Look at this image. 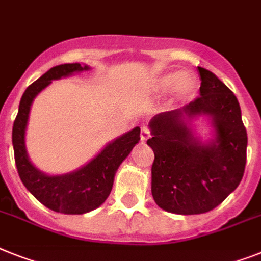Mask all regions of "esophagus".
<instances>
[{"instance_id":"34e87169","label":"esophagus","mask_w":261,"mask_h":261,"mask_svg":"<svg viewBox=\"0 0 261 261\" xmlns=\"http://www.w3.org/2000/svg\"><path fill=\"white\" fill-rule=\"evenodd\" d=\"M149 137H150V130L144 126V128L141 129V143H145L146 140L149 139Z\"/></svg>"}]
</instances>
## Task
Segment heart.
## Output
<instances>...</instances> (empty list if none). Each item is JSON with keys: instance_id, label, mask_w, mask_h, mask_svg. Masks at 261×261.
I'll use <instances>...</instances> for the list:
<instances>
[{"instance_id": "b5f03b06", "label": "heart", "mask_w": 261, "mask_h": 261, "mask_svg": "<svg viewBox=\"0 0 261 261\" xmlns=\"http://www.w3.org/2000/svg\"><path fill=\"white\" fill-rule=\"evenodd\" d=\"M174 88L178 97H188L197 88V80L191 73L171 72L157 77L153 83V90L159 94L168 93Z\"/></svg>"}]
</instances>
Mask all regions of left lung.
<instances>
[{
    "instance_id": "1",
    "label": "left lung",
    "mask_w": 261,
    "mask_h": 261,
    "mask_svg": "<svg viewBox=\"0 0 261 261\" xmlns=\"http://www.w3.org/2000/svg\"><path fill=\"white\" fill-rule=\"evenodd\" d=\"M200 97L163 112L149 121L153 149L152 196L160 208L177 215H199L216 208L238 188L247 160V130L240 105L229 88L199 66ZM206 117L214 137L203 143L193 120Z\"/></svg>"
}]
</instances>
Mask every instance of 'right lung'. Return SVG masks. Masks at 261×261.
I'll list each match as a JSON object with an SVG mask.
<instances>
[{
    "mask_svg": "<svg viewBox=\"0 0 261 261\" xmlns=\"http://www.w3.org/2000/svg\"><path fill=\"white\" fill-rule=\"evenodd\" d=\"M89 69L88 65H81L79 62L62 64L49 69L27 88L21 97L18 113L13 124L12 143L21 181L41 204L55 212L65 215L88 213L104 203L112 191L118 167L140 141V128L136 126L108 143L88 164L65 174L50 176L32 164L25 146V130L33 100L53 80L72 76Z\"/></svg>",
    "mask_w": 261,
    "mask_h": 261,
    "instance_id": "obj_1",
    "label": "right lung"
}]
</instances>
